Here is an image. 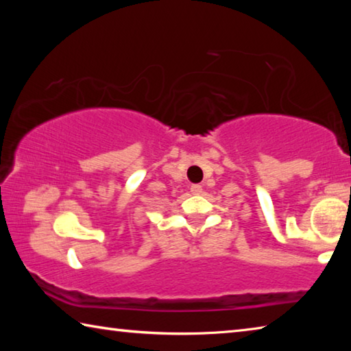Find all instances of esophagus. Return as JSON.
<instances>
[{
  "label": "esophagus",
  "mask_w": 351,
  "mask_h": 351,
  "mask_svg": "<svg viewBox=\"0 0 351 351\" xmlns=\"http://www.w3.org/2000/svg\"><path fill=\"white\" fill-rule=\"evenodd\" d=\"M190 192H192L193 195H199L201 192H203V187H201L199 184H192V186H190Z\"/></svg>",
  "instance_id": "1"
}]
</instances>
